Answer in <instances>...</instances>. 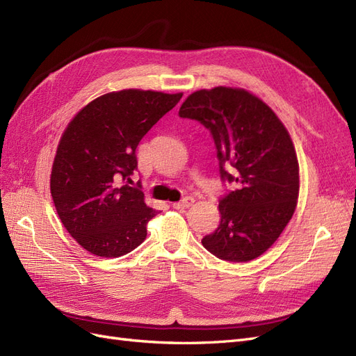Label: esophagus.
<instances>
[{"instance_id":"34e87169","label":"esophagus","mask_w":356,"mask_h":356,"mask_svg":"<svg viewBox=\"0 0 356 356\" xmlns=\"http://www.w3.org/2000/svg\"><path fill=\"white\" fill-rule=\"evenodd\" d=\"M193 203H195V199H193V197H184L181 202H174V203H172V208H175V209H187V208L191 207Z\"/></svg>"}]
</instances>
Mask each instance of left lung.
<instances>
[{
    "mask_svg": "<svg viewBox=\"0 0 356 356\" xmlns=\"http://www.w3.org/2000/svg\"><path fill=\"white\" fill-rule=\"evenodd\" d=\"M178 114L209 129L220 175L236 182L220 200V225L204 236L203 246L221 260H254L277 241L297 208L300 168L293 139L270 106L239 88L193 92Z\"/></svg>",
    "mask_w": 356,
    "mask_h": 356,
    "instance_id": "left-lung-1",
    "label": "left lung"
}]
</instances>
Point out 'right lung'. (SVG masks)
<instances>
[{
	"instance_id": "right-lung-1",
	"label": "right lung",
	"mask_w": 356,
	"mask_h": 356,
	"mask_svg": "<svg viewBox=\"0 0 356 356\" xmlns=\"http://www.w3.org/2000/svg\"><path fill=\"white\" fill-rule=\"evenodd\" d=\"M181 98V92H110L83 106L65 127L50 193L63 227L86 251L115 258L145 241L147 224L159 211L122 181L138 166L139 141Z\"/></svg>"
}]
</instances>
